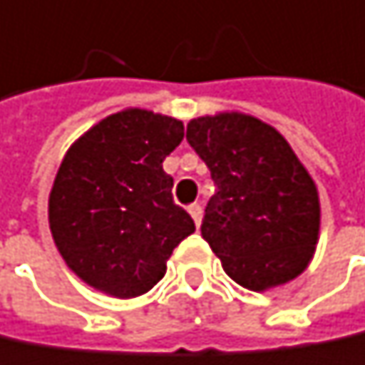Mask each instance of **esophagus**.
<instances>
[{
  "label": "esophagus",
  "mask_w": 365,
  "mask_h": 365,
  "mask_svg": "<svg viewBox=\"0 0 365 365\" xmlns=\"http://www.w3.org/2000/svg\"><path fill=\"white\" fill-rule=\"evenodd\" d=\"M189 214H191V218H193V222H195V227H200L202 225V214H204V210H202V205L200 204H191L189 207Z\"/></svg>",
  "instance_id": "esophagus-1"
}]
</instances>
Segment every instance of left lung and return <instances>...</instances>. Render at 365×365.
Wrapping results in <instances>:
<instances>
[{"mask_svg": "<svg viewBox=\"0 0 365 365\" xmlns=\"http://www.w3.org/2000/svg\"><path fill=\"white\" fill-rule=\"evenodd\" d=\"M187 140L216 185L202 235L225 273L252 292L298 277L317 248L322 207L315 180L290 143L240 111L191 119Z\"/></svg>", "mask_w": 365, "mask_h": 365, "instance_id": "1", "label": "left lung"}]
</instances>
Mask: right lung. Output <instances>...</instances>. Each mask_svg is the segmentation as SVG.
Segmentation results:
<instances>
[{
  "mask_svg": "<svg viewBox=\"0 0 365 365\" xmlns=\"http://www.w3.org/2000/svg\"><path fill=\"white\" fill-rule=\"evenodd\" d=\"M182 138L180 119L128 107L68 147L48 222L63 260L90 288L113 298L149 292L172 250L195 231L172 202L174 180L161 165Z\"/></svg>",
  "mask_w": 365,
  "mask_h": 365,
  "instance_id": "add662e5",
  "label": "right lung"
}]
</instances>
